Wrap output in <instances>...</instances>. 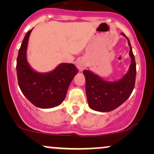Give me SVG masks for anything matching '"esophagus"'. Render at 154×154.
I'll use <instances>...</instances> for the list:
<instances>
[{
	"mask_svg": "<svg viewBox=\"0 0 154 154\" xmlns=\"http://www.w3.org/2000/svg\"><path fill=\"white\" fill-rule=\"evenodd\" d=\"M86 66H87V64H86V62L83 59H80L77 61V67L80 72L83 71Z\"/></svg>",
	"mask_w": 154,
	"mask_h": 154,
	"instance_id": "1",
	"label": "esophagus"
}]
</instances>
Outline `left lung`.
I'll return each instance as SVG.
<instances>
[{"label": "left lung", "instance_id": "1", "mask_svg": "<svg viewBox=\"0 0 154 154\" xmlns=\"http://www.w3.org/2000/svg\"><path fill=\"white\" fill-rule=\"evenodd\" d=\"M130 46L131 59L128 72L121 79L106 81L91 70H84L85 91L88 106L91 109L100 112H109L121 106L130 96L135 83L136 63L130 40L124 33Z\"/></svg>", "mask_w": 154, "mask_h": 154}]
</instances>
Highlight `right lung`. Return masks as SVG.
<instances>
[{"label":"right lung","mask_w":154,"mask_h":154,"mask_svg":"<svg viewBox=\"0 0 154 154\" xmlns=\"http://www.w3.org/2000/svg\"><path fill=\"white\" fill-rule=\"evenodd\" d=\"M31 30L26 32L19 50L17 73L19 86L24 96L35 106L51 109L58 106L66 97L69 86L78 70L73 63H61L52 71H35L26 59Z\"/></svg>","instance_id":"add662e5"}]
</instances>
